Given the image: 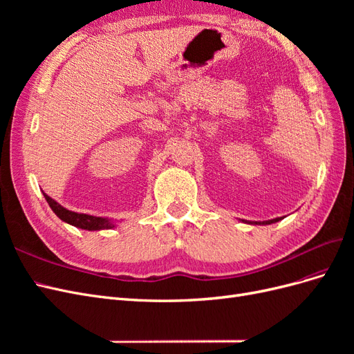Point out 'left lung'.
<instances>
[{"label":"left lung","instance_id":"obj_1","mask_svg":"<svg viewBox=\"0 0 354 354\" xmlns=\"http://www.w3.org/2000/svg\"><path fill=\"white\" fill-rule=\"evenodd\" d=\"M283 217H277V218H273V220H266V221H245V220H242L243 223H246V224H254V226H257V224H260V226H266V224H272V223H277V221H281Z\"/></svg>","mask_w":354,"mask_h":354}]
</instances>
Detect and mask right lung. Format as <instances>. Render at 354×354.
<instances>
[{"mask_svg":"<svg viewBox=\"0 0 354 354\" xmlns=\"http://www.w3.org/2000/svg\"><path fill=\"white\" fill-rule=\"evenodd\" d=\"M42 195H44L46 201L48 202L50 208L53 209V212L56 214V216L71 226H75L78 229H84V230H108V229H113L116 227V221L108 217H95V216H88V214H80V212H75L71 211L65 207H62L59 202H56L53 198H50L47 194L42 192Z\"/></svg>","mask_w":354,"mask_h":354,"instance_id":"right-lung-1","label":"right lung"}]
</instances>
